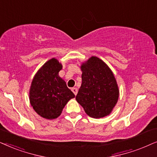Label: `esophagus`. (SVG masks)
I'll use <instances>...</instances> for the list:
<instances>
[{"mask_svg": "<svg viewBox=\"0 0 157 157\" xmlns=\"http://www.w3.org/2000/svg\"><path fill=\"white\" fill-rule=\"evenodd\" d=\"M72 91L73 92V93L76 95L77 94V91L78 90H77V88H76V87H73V88H72Z\"/></svg>", "mask_w": 157, "mask_h": 157, "instance_id": "1", "label": "esophagus"}]
</instances>
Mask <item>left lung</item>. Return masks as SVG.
<instances>
[{"instance_id":"8db88e82","label":"left lung","mask_w":157,"mask_h":157,"mask_svg":"<svg viewBox=\"0 0 157 157\" xmlns=\"http://www.w3.org/2000/svg\"><path fill=\"white\" fill-rule=\"evenodd\" d=\"M80 68L82 72V85L76 100L92 118L108 116L119 97L113 73L103 60L94 56L83 62Z\"/></svg>"}]
</instances>
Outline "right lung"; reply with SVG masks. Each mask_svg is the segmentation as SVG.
Wrapping results in <instances>:
<instances>
[{
	"label": "right lung",
	"mask_w": 157,
	"mask_h": 157,
	"mask_svg": "<svg viewBox=\"0 0 157 157\" xmlns=\"http://www.w3.org/2000/svg\"><path fill=\"white\" fill-rule=\"evenodd\" d=\"M62 69V64L52 58L39 69L31 82L30 103L42 118L49 120L57 118L69 100L75 97L59 76Z\"/></svg>",
	"instance_id": "add662e5"
}]
</instances>
